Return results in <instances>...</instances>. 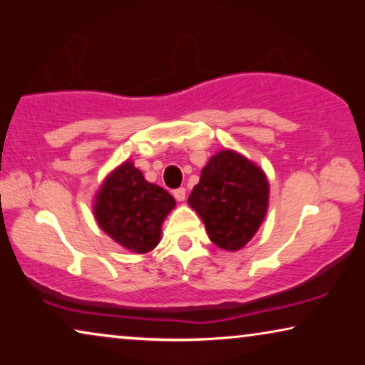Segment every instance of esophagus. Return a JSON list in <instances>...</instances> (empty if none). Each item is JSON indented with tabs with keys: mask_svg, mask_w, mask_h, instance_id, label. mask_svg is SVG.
Segmentation results:
<instances>
[{
	"mask_svg": "<svg viewBox=\"0 0 365 365\" xmlns=\"http://www.w3.org/2000/svg\"><path fill=\"white\" fill-rule=\"evenodd\" d=\"M173 196L178 199V201H184V199H186V189L184 187H178V189H174L173 191Z\"/></svg>",
	"mask_w": 365,
	"mask_h": 365,
	"instance_id": "34e87169",
	"label": "esophagus"
}]
</instances>
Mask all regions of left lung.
I'll use <instances>...</instances> for the list:
<instances>
[{
    "label": "left lung",
    "instance_id": "8db88e82",
    "mask_svg": "<svg viewBox=\"0 0 365 365\" xmlns=\"http://www.w3.org/2000/svg\"><path fill=\"white\" fill-rule=\"evenodd\" d=\"M187 202L217 247L237 251L251 241L266 216V174L241 154L224 149L209 159Z\"/></svg>",
    "mask_w": 365,
    "mask_h": 365
}]
</instances>
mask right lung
Returning a JSON list of instances; mask_svg holds the SVG:
<instances>
[{"mask_svg":"<svg viewBox=\"0 0 365 365\" xmlns=\"http://www.w3.org/2000/svg\"><path fill=\"white\" fill-rule=\"evenodd\" d=\"M174 206L176 201L166 189L148 182L126 161L99 189L94 216L109 237L129 251L144 254L158 246L164 217Z\"/></svg>","mask_w":365,"mask_h":365,"instance_id":"1","label":"right lung"}]
</instances>
